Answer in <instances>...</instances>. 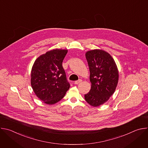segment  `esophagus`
Segmentation results:
<instances>
[{
  "mask_svg": "<svg viewBox=\"0 0 148 148\" xmlns=\"http://www.w3.org/2000/svg\"><path fill=\"white\" fill-rule=\"evenodd\" d=\"M81 81H82V80H81V79H78V80H77V81H75L74 82V84H78L80 83Z\"/></svg>",
  "mask_w": 148,
  "mask_h": 148,
  "instance_id": "34e87169",
  "label": "esophagus"
}]
</instances>
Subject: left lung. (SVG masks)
<instances>
[{
  "label": "left lung",
  "instance_id": "left-lung-1",
  "mask_svg": "<svg viewBox=\"0 0 148 148\" xmlns=\"http://www.w3.org/2000/svg\"><path fill=\"white\" fill-rule=\"evenodd\" d=\"M86 57L91 88L84 97L91 106L97 107L106 102L114 93L119 79L118 70L112 57L104 50L88 51Z\"/></svg>",
  "mask_w": 148,
  "mask_h": 148
}]
</instances>
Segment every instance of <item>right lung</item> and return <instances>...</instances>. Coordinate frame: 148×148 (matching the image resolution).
<instances>
[{"label":"right lung","mask_w":148,"mask_h":148,"mask_svg":"<svg viewBox=\"0 0 148 148\" xmlns=\"http://www.w3.org/2000/svg\"><path fill=\"white\" fill-rule=\"evenodd\" d=\"M67 50L53 49L40 56L31 71V86L36 96L46 104L53 105L64 97L70 85L62 62Z\"/></svg>","instance_id":"add662e5"}]
</instances>
